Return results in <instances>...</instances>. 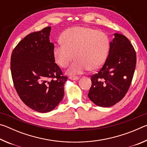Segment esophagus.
Listing matches in <instances>:
<instances>
[{
  "label": "esophagus",
  "mask_w": 147,
  "mask_h": 147,
  "mask_svg": "<svg viewBox=\"0 0 147 147\" xmlns=\"http://www.w3.org/2000/svg\"><path fill=\"white\" fill-rule=\"evenodd\" d=\"M69 78L72 80H78L79 78L78 76H70Z\"/></svg>",
  "instance_id": "obj_1"
}]
</instances>
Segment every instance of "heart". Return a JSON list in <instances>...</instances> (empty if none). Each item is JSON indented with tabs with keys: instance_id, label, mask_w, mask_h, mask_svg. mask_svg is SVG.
Segmentation results:
<instances>
[{
	"instance_id": "b5f03b06",
	"label": "heart",
	"mask_w": 147,
	"mask_h": 147,
	"mask_svg": "<svg viewBox=\"0 0 147 147\" xmlns=\"http://www.w3.org/2000/svg\"><path fill=\"white\" fill-rule=\"evenodd\" d=\"M61 42L55 44L53 56L56 63L65 68L74 57L75 61L67 73L81 74L89 69H100L108 57L109 40L106 35L90 28L76 26L66 30L61 36Z\"/></svg>"
}]
</instances>
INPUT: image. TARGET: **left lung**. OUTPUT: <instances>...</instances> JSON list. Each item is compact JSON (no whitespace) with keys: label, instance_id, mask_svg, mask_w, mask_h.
I'll use <instances>...</instances> for the list:
<instances>
[{"label":"left lung","instance_id":"1","mask_svg":"<svg viewBox=\"0 0 147 147\" xmlns=\"http://www.w3.org/2000/svg\"><path fill=\"white\" fill-rule=\"evenodd\" d=\"M108 56L97 73L91 76L88 97L96 105L110 107L121 100L128 91L136 65V53L129 39L115 33Z\"/></svg>","mask_w":147,"mask_h":147}]
</instances>
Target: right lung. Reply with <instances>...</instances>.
<instances>
[{
	"mask_svg": "<svg viewBox=\"0 0 147 147\" xmlns=\"http://www.w3.org/2000/svg\"><path fill=\"white\" fill-rule=\"evenodd\" d=\"M51 30L48 26L27 35L11 56V76L18 95L26 106L40 113L49 112L58 105L67 80L55 63Z\"/></svg>",
	"mask_w": 147,
	"mask_h": 147,
	"instance_id": "obj_1",
	"label": "right lung"
}]
</instances>
